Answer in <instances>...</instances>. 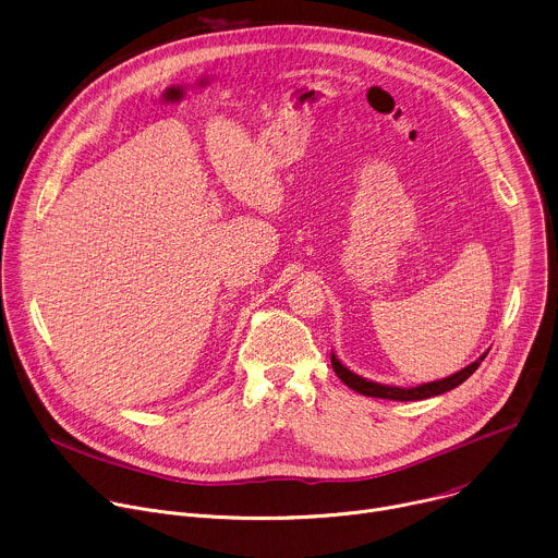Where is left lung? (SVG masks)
I'll return each instance as SVG.
<instances>
[{"instance_id": "1", "label": "left lung", "mask_w": 558, "mask_h": 558, "mask_svg": "<svg viewBox=\"0 0 558 558\" xmlns=\"http://www.w3.org/2000/svg\"><path fill=\"white\" fill-rule=\"evenodd\" d=\"M488 355V351L476 357L472 364L463 366L461 371L444 377V379H437V381H428V384H420V386H411V388H402V386H388V384H379V381H373V379H366L357 373H353L349 366H344L340 362V357L331 351V364H333V371L338 373V377L349 386L353 388L355 392L360 395H368V397H381V400H395V402H415V400H428V397H435V395H441L446 390H452L454 386L463 384L476 368H480V364L484 362V357Z\"/></svg>"}]
</instances>
